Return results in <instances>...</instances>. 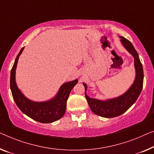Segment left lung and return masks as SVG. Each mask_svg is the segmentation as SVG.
I'll list each match as a JSON object with an SVG mask.
<instances>
[{
  "label": "left lung",
  "instance_id": "left-lung-1",
  "mask_svg": "<svg viewBox=\"0 0 154 154\" xmlns=\"http://www.w3.org/2000/svg\"><path fill=\"white\" fill-rule=\"evenodd\" d=\"M120 38L121 42L124 46L134 57L136 76L134 84L131 86V88L124 95L118 98L107 101H101L93 99L87 96L86 94L87 86L86 84L84 83L85 87V97L86 98L91 111L97 116L104 117V118H115L127 111L136 102L143 86V68L140 60L138 54L129 41L123 36H120Z\"/></svg>",
  "mask_w": 154,
  "mask_h": 154
}]
</instances>
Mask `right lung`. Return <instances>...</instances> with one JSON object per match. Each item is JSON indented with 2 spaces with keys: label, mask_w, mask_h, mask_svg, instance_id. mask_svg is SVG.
Returning <instances> with one entry per match:
<instances>
[{
  "label": "right lung",
  "mask_w": 154,
  "mask_h": 154,
  "mask_svg": "<svg viewBox=\"0 0 154 154\" xmlns=\"http://www.w3.org/2000/svg\"><path fill=\"white\" fill-rule=\"evenodd\" d=\"M24 47L17 56L11 70L10 88L14 100L23 113L33 120L41 123H50L58 120L63 116L66 109V102L70 93L77 83V79L63 84L56 97L45 102H34L29 100L18 90L15 82V72L18 57Z\"/></svg>",
  "instance_id": "add662e5"
}]
</instances>
